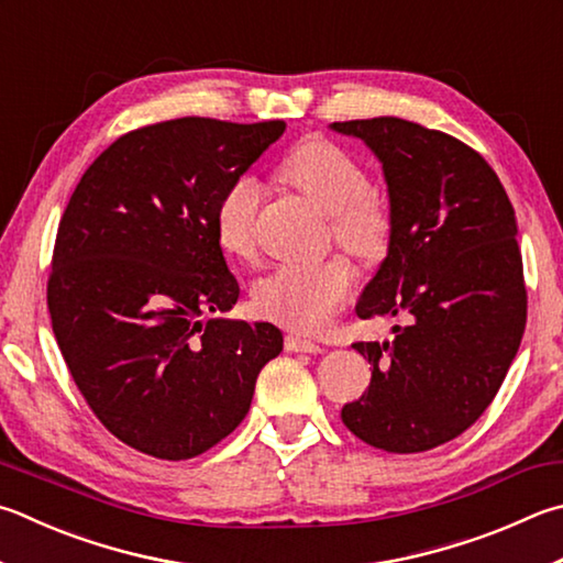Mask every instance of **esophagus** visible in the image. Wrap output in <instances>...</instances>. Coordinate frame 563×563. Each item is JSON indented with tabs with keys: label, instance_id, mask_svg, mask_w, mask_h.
<instances>
[{
	"label": "esophagus",
	"instance_id": "obj_1",
	"mask_svg": "<svg viewBox=\"0 0 563 563\" xmlns=\"http://www.w3.org/2000/svg\"><path fill=\"white\" fill-rule=\"evenodd\" d=\"M285 350L288 352H308V354H317L322 352V346L312 342V340H305L300 334H288L285 336Z\"/></svg>",
	"mask_w": 563,
	"mask_h": 563
}]
</instances>
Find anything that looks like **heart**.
Segmentation results:
<instances>
[{"mask_svg":"<svg viewBox=\"0 0 563 563\" xmlns=\"http://www.w3.org/2000/svg\"><path fill=\"white\" fill-rule=\"evenodd\" d=\"M283 177L330 213L334 239L356 255H374L386 246L391 213L379 194L369 189L364 167L327 140H308L283 162ZM263 184L253 175L233 179L217 201L213 231L221 251L236 261L255 255V217ZM354 275L350 263H283L253 285V308L292 330L312 332L330 320L346 300Z\"/></svg>","mask_w":563,"mask_h":563,"instance_id":"b5f03b06","label":"heart"}]
</instances>
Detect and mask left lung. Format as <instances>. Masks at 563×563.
Masks as SVG:
<instances>
[{
    "mask_svg": "<svg viewBox=\"0 0 563 563\" xmlns=\"http://www.w3.org/2000/svg\"><path fill=\"white\" fill-rule=\"evenodd\" d=\"M382 162L388 253L356 314L404 317L391 342H354L372 384L342 408L386 453H423L467 431L503 386L527 324L517 219L483 155L401 118L332 122Z\"/></svg>",
    "mask_w": 563,
    "mask_h": 563,
    "instance_id": "obj_1",
    "label": "left lung"
}]
</instances>
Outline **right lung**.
<instances>
[{
  "instance_id": "1",
  "label": "right lung",
  "mask_w": 563,
  "mask_h": 563,
  "mask_svg": "<svg viewBox=\"0 0 563 563\" xmlns=\"http://www.w3.org/2000/svg\"><path fill=\"white\" fill-rule=\"evenodd\" d=\"M283 132V120L213 118L132 130L86 169L58 223L46 292L58 350L98 421L140 453H207L283 352L271 322H203L241 292L217 201Z\"/></svg>"
}]
</instances>
